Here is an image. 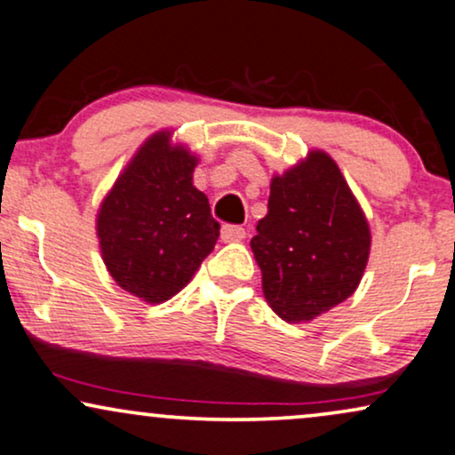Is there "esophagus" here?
I'll return each instance as SVG.
<instances>
[{"label": "esophagus", "mask_w": 455, "mask_h": 455, "mask_svg": "<svg viewBox=\"0 0 455 455\" xmlns=\"http://www.w3.org/2000/svg\"><path fill=\"white\" fill-rule=\"evenodd\" d=\"M220 239L224 243H235V241H243L245 239V228L243 227H235V224H224L220 231Z\"/></svg>", "instance_id": "esophagus-1"}]
</instances>
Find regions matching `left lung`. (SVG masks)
<instances>
[{
  "label": "left lung",
  "instance_id": "1",
  "mask_svg": "<svg viewBox=\"0 0 455 455\" xmlns=\"http://www.w3.org/2000/svg\"><path fill=\"white\" fill-rule=\"evenodd\" d=\"M256 231L262 294L287 323H308L353 296L370 260V222L321 148L273 176Z\"/></svg>",
  "mask_w": 455,
  "mask_h": 455
}]
</instances>
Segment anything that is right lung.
<instances>
[{"instance_id":"add662e5","label":"right lung","mask_w":455,"mask_h":455,"mask_svg":"<svg viewBox=\"0 0 455 455\" xmlns=\"http://www.w3.org/2000/svg\"><path fill=\"white\" fill-rule=\"evenodd\" d=\"M199 157L174 132L148 136L108 188L96 214L102 262L138 300L176 296L214 250L220 224L193 187Z\"/></svg>"}]
</instances>
